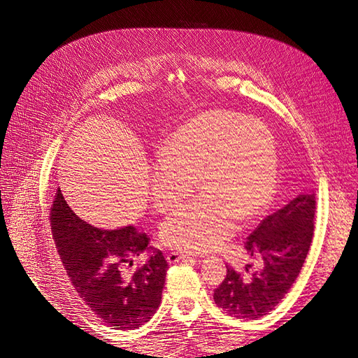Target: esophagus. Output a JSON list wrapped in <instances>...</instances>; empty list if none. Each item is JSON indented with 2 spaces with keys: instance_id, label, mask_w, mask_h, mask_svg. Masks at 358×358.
<instances>
[{
  "instance_id": "34e87169",
  "label": "esophagus",
  "mask_w": 358,
  "mask_h": 358,
  "mask_svg": "<svg viewBox=\"0 0 358 358\" xmlns=\"http://www.w3.org/2000/svg\"><path fill=\"white\" fill-rule=\"evenodd\" d=\"M189 258H192V257L188 254H182V252H170L167 255L169 263H179V262H182V259H189Z\"/></svg>"
}]
</instances>
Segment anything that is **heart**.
<instances>
[{
	"label": "heart",
	"mask_w": 358,
	"mask_h": 358,
	"mask_svg": "<svg viewBox=\"0 0 358 358\" xmlns=\"http://www.w3.org/2000/svg\"><path fill=\"white\" fill-rule=\"evenodd\" d=\"M278 155L270 129L257 119L212 110L189 119L150 166V197L167 212L197 187L201 196L161 224V242L183 252H206L229 241L236 218L255 216L272 197Z\"/></svg>",
	"instance_id": "b5f03b06"
}]
</instances>
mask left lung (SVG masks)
Returning <instances> with one entry per match:
<instances>
[{
    "label": "left lung",
    "mask_w": 358,
    "mask_h": 358,
    "mask_svg": "<svg viewBox=\"0 0 358 358\" xmlns=\"http://www.w3.org/2000/svg\"><path fill=\"white\" fill-rule=\"evenodd\" d=\"M315 194L292 199L282 209L266 216L248 237L245 248L255 258L257 270L237 273L227 267V276L215 289L216 305L236 318L255 320L273 310L294 284L313 237Z\"/></svg>",
    "instance_id": "1"
}]
</instances>
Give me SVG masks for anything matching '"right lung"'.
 I'll return each mask as SVG.
<instances>
[{
    "label": "right lung",
    "instance_id": "obj_1",
    "mask_svg": "<svg viewBox=\"0 0 358 358\" xmlns=\"http://www.w3.org/2000/svg\"><path fill=\"white\" fill-rule=\"evenodd\" d=\"M50 229L76 292L96 317L117 330H134L154 317L166 282L167 259L149 248V237L128 225L103 230L80 220L58 188L50 208ZM145 250L151 257L134 275L124 264Z\"/></svg>",
    "mask_w": 358,
    "mask_h": 358
}]
</instances>
